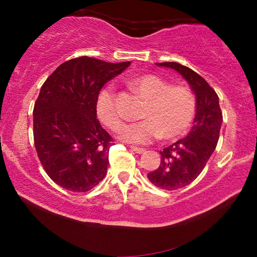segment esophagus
<instances>
[{
	"label": "esophagus",
	"mask_w": 257,
	"mask_h": 257,
	"mask_svg": "<svg viewBox=\"0 0 257 257\" xmlns=\"http://www.w3.org/2000/svg\"><path fill=\"white\" fill-rule=\"evenodd\" d=\"M130 149H131L132 152H135V153H138V154H142V153L145 152V149H143V147L131 146V147H130Z\"/></svg>",
	"instance_id": "esophagus-1"
}]
</instances>
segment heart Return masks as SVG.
Listing matches in <instances>:
<instances>
[{
	"instance_id": "obj_1",
	"label": "heart",
	"mask_w": 257,
	"mask_h": 257,
	"mask_svg": "<svg viewBox=\"0 0 257 257\" xmlns=\"http://www.w3.org/2000/svg\"><path fill=\"white\" fill-rule=\"evenodd\" d=\"M130 86L146 100L142 119L125 125L119 138L133 144H149L158 138L173 140L191 127L196 113V98L187 87L173 86L153 73H143L128 80ZM97 114L108 128L118 131L122 125L117 99L108 90L97 98Z\"/></svg>"
}]
</instances>
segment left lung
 Masks as SVG:
<instances>
[{
    "label": "left lung",
    "mask_w": 257,
    "mask_h": 257,
    "mask_svg": "<svg viewBox=\"0 0 257 257\" xmlns=\"http://www.w3.org/2000/svg\"><path fill=\"white\" fill-rule=\"evenodd\" d=\"M157 65L178 71L196 96V113L191 132L186 138L160 151V166L147 174L157 187L175 191L194 181L205 168L217 145L222 112L215 91L192 69L175 62L157 63Z\"/></svg>",
    "instance_id": "left-lung-1"
}]
</instances>
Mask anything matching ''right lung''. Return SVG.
I'll list each match as a JSON object with an SVG mask.
<instances>
[{
	"label": "right lung",
	"mask_w": 257,
	"mask_h": 257,
	"mask_svg": "<svg viewBox=\"0 0 257 257\" xmlns=\"http://www.w3.org/2000/svg\"><path fill=\"white\" fill-rule=\"evenodd\" d=\"M130 64L83 56L62 63L42 85L34 106V142L55 184L80 193L104 179L113 139L97 119V98Z\"/></svg>",
	"instance_id": "add662e5"
}]
</instances>
